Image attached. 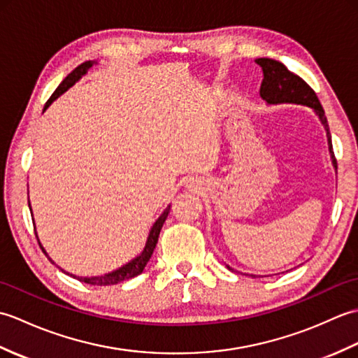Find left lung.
Instances as JSON below:
<instances>
[{"label":"left lung","mask_w":358,"mask_h":358,"mask_svg":"<svg viewBox=\"0 0 358 358\" xmlns=\"http://www.w3.org/2000/svg\"><path fill=\"white\" fill-rule=\"evenodd\" d=\"M255 63L262 67L263 71V81L260 86V96L268 104H301L308 106V108L315 112L318 120L326 131V138H328V148L332 159V166L337 169V162L334 157L332 150V140L331 132L328 126V120H326L324 110L322 108L320 101L315 95L313 89L303 81L299 75L287 71L285 64L271 58H257ZM232 271L231 266H227Z\"/></svg>","instance_id":"left-lung-1"}]
</instances>
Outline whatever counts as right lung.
<instances>
[{"mask_svg": "<svg viewBox=\"0 0 358 358\" xmlns=\"http://www.w3.org/2000/svg\"><path fill=\"white\" fill-rule=\"evenodd\" d=\"M95 63H96V62H86V63H83V64H80V66L77 67V69L72 71L69 75H67V77L62 81V85H59V86L57 87L55 92L52 94V96L49 98L48 103H45L43 112H45V109H48L49 106H50L53 101H55L59 95H63L67 89H71V87L75 85V83L80 81L81 77H85V75L87 73V71H89L90 67H92ZM29 208H30V201H29ZM169 209H171V206H167V208L164 209L163 214L157 218V222H155L154 224H152L150 231H149V235H148V240H146V245H144V248H143V250H141V254H138L135 258H132L131 262H127L126 264L121 266V268H118V269H115V271H112V272L104 273V275H95V277H77V275H73V273L66 272V271L62 269V268H59V269H62L64 273H67V275H71V277L77 278V280H80V281H85V283H87V285H94V286L117 285V283H121V281H124V280H129V278H134V277H136V275H140V273H141L143 269H144V266L148 264V262L150 260L152 254H154V249H155V246H157L159 231H162V227H163V224H164V222H166V218H167V214H169ZM30 210H32V208H30ZM30 214H32V212H30ZM34 224H35V220H34ZM36 238H38V237H36ZM38 243H40V240H38ZM40 248L43 249V252L45 254V257L49 258L50 263L55 264V262L52 260V258L48 255V252H45V249L41 246V243H40Z\"/></svg>", "mask_w": 358, "mask_h": 358, "instance_id": "obj_1", "label": "right lung"}]
</instances>
